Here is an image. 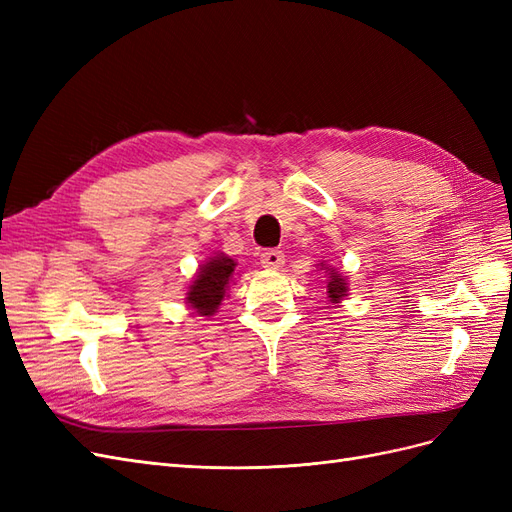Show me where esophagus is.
<instances>
[{"label":"esophagus","mask_w":512,"mask_h":512,"mask_svg":"<svg viewBox=\"0 0 512 512\" xmlns=\"http://www.w3.org/2000/svg\"><path fill=\"white\" fill-rule=\"evenodd\" d=\"M260 265L265 269H271V271H277L284 267V254L280 250H267L260 254Z\"/></svg>","instance_id":"esophagus-1"}]
</instances>
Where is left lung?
Wrapping results in <instances>:
<instances>
[{
	"instance_id": "8db88e82",
	"label": "left lung",
	"mask_w": 512,
	"mask_h": 512,
	"mask_svg": "<svg viewBox=\"0 0 512 512\" xmlns=\"http://www.w3.org/2000/svg\"><path fill=\"white\" fill-rule=\"evenodd\" d=\"M318 267L327 275V299L333 307H337L342 301H346L348 297V275H344L339 269L329 267L327 262H318Z\"/></svg>"
}]
</instances>
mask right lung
<instances>
[{"label": "right lung", "mask_w": 512, "mask_h": 512, "mask_svg": "<svg viewBox=\"0 0 512 512\" xmlns=\"http://www.w3.org/2000/svg\"><path fill=\"white\" fill-rule=\"evenodd\" d=\"M237 262L224 252L209 256L203 265L194 273L192 282L185 290V305H188L194 314L211 318L218 312L228 288L235 282Z\"/></svg>", "instance_id": "1"}]
</instances>
